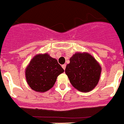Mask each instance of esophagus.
Wrapping results in <instances>:
<instances>
[{
    "label": "esophagus",
    "instance_id": "obj_1",
    "mask_svg": "<svg viewBox=\"0 0 124 124\" xmlns=\"http://www.w3.org/2000/svg\"><path fill=\"white\" fill-rule=\"evenodd\" d=\"M62 68H63V70H65V68H66V65H65V64L62 65Z\"/></svg>",
    "mask_w": 124,
    "mask_h": 124
}]
</instances>
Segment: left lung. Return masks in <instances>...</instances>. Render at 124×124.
Listing matches in <instances>:
<instances>
[{
  "instance_id": "left-lung-1",
  "label": "left lung",
  "mask_w": 124,
  "mask_h": 124,
  "mask_svg": "<svg viewBox=\"0 0 124 124\" xmlns=\"http://www.w3.org/2000/svg\"><path fill=\"white\" fill-rule=\"evenodd\" d=\"M65 72L73 87L80 91L88 92L98 84L101 68L90 54L76 53L70 59Z\"/></svg>"
}]
</instances>
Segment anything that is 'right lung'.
<instances>
[{
	"label": "right lung",
	"instance_id": "obj_1",
	"mask_svg": "<svg viewBox=\"0 0 124 124\" xmlns=\"http://www.w3.org/2000/svg\"><path fill=\"white\" fill-rule=\"evenodd\" d=\"M64 70L57 61L47 54L35 55L26 69V78L32 90L45 92L55 83L57 77Z\"/></svg>",
	"mask_w": 124,
	"mask_h": 124
}]
</instances>
